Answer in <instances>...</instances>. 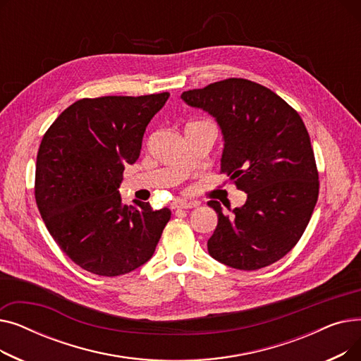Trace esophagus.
<instances>
[{
    "label": "esophagus",
    "mask_w": 361,
    "mask_h": 361,
    "mask_svg": "<svg viewBox=\"0 0 361 361\" xmlns=\"http://www.w3.org/2000/svg\"><path fill=\"white\" fill-rule=\"evenodd\" d=\"M196 202H184V200H176L173 202V209H192V207H196Z\"/></svg>",
    "instance_id": "1"
}]
</instances>
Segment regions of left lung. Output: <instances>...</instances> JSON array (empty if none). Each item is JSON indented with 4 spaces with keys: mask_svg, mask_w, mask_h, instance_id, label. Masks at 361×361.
Instances as JSON below:
<instances>
[{
    "mask_svg": "<svg viewBox=\"0 0 361 361\" xmlns=\"http://www.w3.org/2000/svg\"><path fill=\"white\" fill-rule=\"evenodd\" d=\"M181 98L216 118L225 142L221 173L247 193L233 215H224L218 200L207 202L218 214L209 255L240 271L269 267L298 243L319 196L305 123L275 92L247 79L215 82Z\"/></svg>",
    "mask_w": 361,
    "mask_h": 361,
    "instance_id": "obj_1",
    "label": "left lung"
}]
</instances>
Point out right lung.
I'll return each instance as SVG.
<instances>
[{
  "label": "right lung",
  "mask_w": 361,
  "mask_h": 361,
  "mask_svg": "<svg viewBox=\"0 0 361 361\" xmlns=\"http://www.w3.org/2000/svg\"><path fill=\"white\" fill-rule=\"evenodd\" d=\"M168 92L143 97L83 98L66 108L42 137L35 199L60 249L99 276L135 271L154 255L168 207L121 203L126 164L140 157L145 130Z\"/></svg>",
  "instance_id": "obj_1"
}]
</instances>
